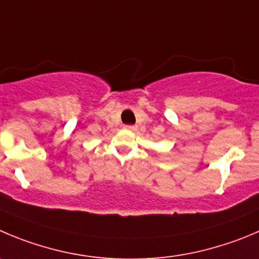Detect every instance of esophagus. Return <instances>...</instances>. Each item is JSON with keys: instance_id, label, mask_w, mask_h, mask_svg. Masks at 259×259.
Here are the masks:
<instances>
[{"instance_id": "34e87169", "label": "esophagus", "mask_w": 259, "mask_h": 259, "mask_svg": "<svg viewBox=\"0 0 259 259\" xmlns=\"http://www.w3.org/2000/svg\"><path fill=\"white\" fill-rule=\"evenodd\" d=\"M125 128H127V130H131V131H135V130H136V125H124Z\"/></svg>"}]
</instances>
